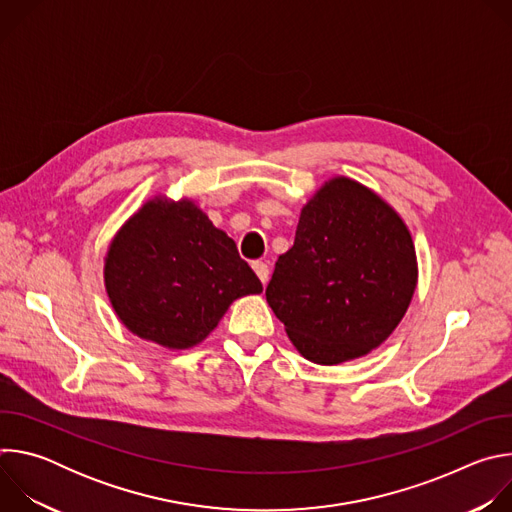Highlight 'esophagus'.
Returning <instances> with one entry per match:
<instances>
[{"label": "esophagus", "instance_id": "obj_1", "mask_svg": "<svg viewBox=\"0 0 512 512\" xmlns=\"http://www.w3.org/2000/svg\"><path fill=\"white\" fill-rule=\"evenodd\" d=\"M253 269H255L257 277L261 279V283L265 285L267 279H269V265H267L265 261H255V263H253Z\"/></svg>", "mask_w": 512, "mask_h": 512}]
</instances>
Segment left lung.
Segmentation results:
<instances>
[{
    "mask_svg": "<svg viewBox=\"0 0 512 512\" xmlns=\"http://www.w3.org/2000/svg\"><path fill=\"white\" fill-rule=\"evenodd\" d=\"M415 285L403 218L371 188L336 176L302 208L294 247L279 255L265 296L302 356L340 364L391 336Z\"/></svg>",
    "mask_w": 512,
    "mask_h": 512,
    "instance_id": "1",
    "label": "left lung"
}]
</instances>
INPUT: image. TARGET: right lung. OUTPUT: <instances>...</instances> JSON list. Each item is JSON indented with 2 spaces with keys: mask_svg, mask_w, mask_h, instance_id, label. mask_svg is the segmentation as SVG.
Masks as SVG:
<instances>
[{
  "mask_svg": "<svg viewBox=\"0 0 512 512\" xmlns=\"http://www.w3.org/2000/svg\"><path fill=\"white\" fill-rule=\"evenodd\" d=\"M105 287L123 326L172 350L200 344L243 296L263 285L235 241L188 198L156 196L119 229Z\"/></svg>",
  "mask_w": 512,
  "mask_h": 512,
  "instance_id": "right-lung-1",
  "label": "right lung"
}]
</instances>
